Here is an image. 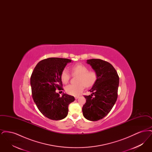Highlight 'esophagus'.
Wrapping results in <instances>:
<instances>
[{
    "label": "esophagus",
    "instance_id": "1",
    "mask_svg": "<svg viewBox=\"0 0 152 152\" xmlns=\"http://www.w3.org/2000/svg\"><path fill=\"white\" fill-rule=\"evenodd\" d=\"M75 99H78L79 98V96H76L75 97Z\"/></svg>",
    "mask_w": 152,
    "mask_h": 152
}]
</instances>
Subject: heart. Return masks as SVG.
<instances>
[{"label":"heart","instance_id":"obj_1","mask_svg":"<svg viewBox=\"0 0 152 152\" xmlns=\"http://www.w3.org/2000/svg\"><path fill=\"white\" fill-rule=\"evenodd\" d=\"M73 75L78 76L77 84H69L65 87L66 93L71 95L79 94L86 87H92L96 81L97 76L94 71H88V68L83 64H76L71 67ZM61 80L64 84H66L71 77V75L66 69H64L61 73Z\"/></svg>","mask_w":152,"mask_h":152}]
</instances>
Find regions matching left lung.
I'll return each mask as SVG.
<instances>
[{
	"mask_svg": "<svg viewBox=\"0 0 152 152\" xmlns=\"http://www.w3.org/2000/svg\"><path fill=\"white\" fill-rule=\"evenodd\" d=\"M97 73V78L89 90L92 94L84 96L86 102L82 110L84 117L96 121L107 116L117 99L119 77L113 65L101 59L87 61Z\"/></svg>",
	"mask_w": 152,
	"mask_h": 152,
	"instance_id": "left-lung-1",
	"label": "left lung"
}]
</instances>
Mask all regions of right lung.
<instances>
[{
  "instance_id": "obj_1",
  "label": "right lung",
  "mask_w": 152,
  "mask_h": 152,
  "mask_svg": "<svg viewBox=\"0 0 152 152\" xmlns=\"http://www.w3.org/2000/svg\"><path fill=\"white\" fill-rule=\"evenodd\" d=\"M71 60L50 58L39 61L31 76L33 100L44 116L53 120L66 117L68 105L75 101L71 95L63 94L60 97L56 90H63L61 73Z\"/></svg>"
}]
</instances>
